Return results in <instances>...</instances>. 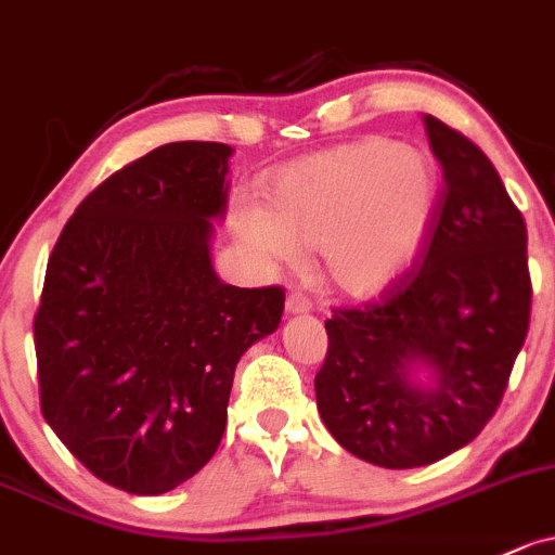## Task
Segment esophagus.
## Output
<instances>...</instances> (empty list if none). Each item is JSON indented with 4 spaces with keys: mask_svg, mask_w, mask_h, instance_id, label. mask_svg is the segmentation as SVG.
I'll list each match as a JSON object with an SVG mask.
<instances>
[{
    "mask_svg": "<svg viewBox=\"0 0 555 555\" xmlns=\"http://www.w3.org/2000/svg\"><path fill=\"white\" fill-rule=\"evenodd\" d=\"M285 312L288 314H309L312 312V301L301 294V291H291L285 296Z\"/></svg>",
    "mask_w": 555,
    "mask_h": 555,
    "instance_id": "1",
    "label": "esophagus"
}]
</instances>
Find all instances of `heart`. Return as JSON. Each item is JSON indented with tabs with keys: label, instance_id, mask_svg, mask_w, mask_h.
<instances>
[{
	"label": "heart",
	"instance_id": "heart-1",
	"mask_svg": "<svg viewBox=\"0 0 555 555\" xmlns=\"http://www.w3.org/2000/svg\"><path fill=\"white\" fill-rule=\"evenodd\" d=\"M267 198L270 208L237 211L243 246L267 264H296L299 246L320 248L333 288L365 299L418 254L437 204V169L418 147L365 137L285 166Z\"/></svg>",
	"mask_w": 555,
	"mask_h": 555
}]
</instances>
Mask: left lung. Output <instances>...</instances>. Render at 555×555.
Segmentation results:
<instances>
[{"instance_id": "8db88e82", "label": "left lung", "mask_w": 555, "mask_h": 555, "mask_svg": "<svg viewBox=\"0 0 555 555\" xmlns=\"http://www.w3.org/2000/svg\"><path fill=\"white\" fill-rule=\"evenodd\" d=\"M442 193L418 259L362 309L327 320L314 375L336 442L380 468H418L466 447L498 410L532 309L527 224L492 160L423 116Z\"/></svg>"}]
</instances>
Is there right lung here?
Masks as SVG:
<instances>
[{"label": "right lung", "mask_w": 555, "mask_h": 555, "mask_svg": "<svg viewBox=\"0 0 555 555\" xmlns=\"http://www.w3.org/2000/svg\"><path fill=\"white\" fill-rule=\"evenodd\" d=\"M230 156L169 142L137 158L81 201L47 261L41 415L124 492L164 494L211 461L237 360L283 318V288H237L211 267Z\"/></svg>", "instance_id": "obj_1"}]
</instances>
